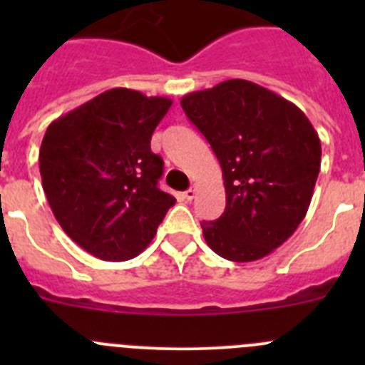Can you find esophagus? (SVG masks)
<instances>
[{
    "mask_svg": "<svg viewBox=\"0 0 365 365\" xmlns=\"http://www.w3.org/2000/svg\"><path fill=\"white\" fill-rule=\"evenodd\" d=\"M182 197L186 199V201H192L193 197H195V190L193 188H190V190H186L185 193H182Z\"/></svg>",
    "mask_w": 365,
    "mask_h": 365,
    "instance_id": "obj_1",
    "label": "esophagus"
}]
</instances>
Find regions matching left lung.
Returning <instances> with one entry per match:
<instances>
[{"mask_svg": "<svg viewBox=\"0 0 365 365\" xmlns=\"http://www.w3.org/2000/svg\"><path fill=\"white\" fill-rule=\"evenodd\" d=\"M222 170L227 206L201 222L225 259L256 261L285 243L303 221L322 163L320 137L305 113L248 80H227L180 98Z\"/></svg>", "mask_w": 365, "mask_h": 365, "instance_id": "left-lung-1", "label": "left lung"}]
</instances>
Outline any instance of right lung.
<instances>
[{
	"mask_svg": "<svg viewBox=\"0 0 365 365\" xmlns=\"http://www.w3.org/2000/svg\"><path fill=\"white\" fill-rule=\"evenodd\" d=\"M172 106L164 96L117 87L51 122L40 173L67 235L104 261L138 256L175 197L159 188L164 163L151 135Z\"/></svg>",
	"mask_w": 365,
	"mask_h": 365,
	"instance_id": "add662e5",
	"label": "right lung"
}]
</instances>
